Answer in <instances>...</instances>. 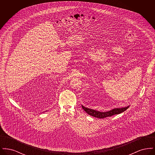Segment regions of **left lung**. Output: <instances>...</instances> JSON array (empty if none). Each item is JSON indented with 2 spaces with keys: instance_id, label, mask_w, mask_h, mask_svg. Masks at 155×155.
Returning <instances> with one entry per match:
<instances>
[{
  "instance_id": "left-lung-1",
  "label": "left lung",
  "mask_w": 155,
  "mask_h": 155,
  "mask_svg": "<svg viewBox=\"0 0 155 155\" xmlns=\"http://www.w3.org/2000/svg\"><path fill=\"white\" fill-rule=\"evenodd\" d=\"M82 107L85 110V111H86V113H88L89 115H91L93 117H95L96 118H103L107 117H110V116H112L115 114H120V113L126 110L129 107V106L127 107H125L114 109H112L111 110L106 111V112H101L99 111L95 110H93L91 109L85 107L83 106L82 105Z\"/></svg>"
}]
</instances>
